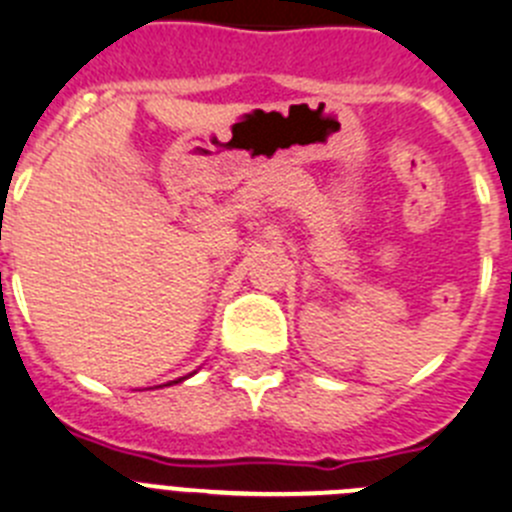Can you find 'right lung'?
Masks as SVG:
<instances>
[{"label":"right lung","mask_w":512,"mask_h":512,"mask_svg":"<svg viewBox=\"0 0 512 512\" xmlns=\"http://www.w3.org/2000/svg\"><path fill=\"white\" fill-rule=\"evenodd\" d=\"M173 382H176V380H173Z\"/></svg>","instance_id":"1"}]
</instances>
